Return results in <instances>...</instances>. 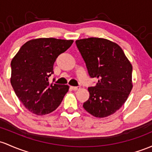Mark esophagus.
<instances>
[{
    "label": "esophagus",
    "mask_w": 152,
    "mask_h": 152,
    "mask_svg": "<svg viewBox=\"0 0 152 152\" xmlns=\"http://www.w3.org/2000/svg\"><path fill=\"white\" fill-rule=\"evenodd\" d=\"M71 89L72 90H74V91H76V90L79 89L80 87L79 86H71Z\"/></svg>",
    "instance_id": "34e87169"
}]
</instances>
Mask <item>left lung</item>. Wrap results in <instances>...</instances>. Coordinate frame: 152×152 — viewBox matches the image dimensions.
Returning a JSON list of instances; mask_svg holds the SVG:
<instances>
[{"label":"left lung","instance_id":"1","mask_svg":"<svg viewBox=\"0 0 152 152\" xmlns=\"http://www.w3.org/2000/svg\"><path fill=\"white\" fill-rule=\"evenodd\" d=\"M76 46L91 78L97 79L88 88L89 98L83 107L96 118L113 115L127 100L132 89V65L116 43L106 39H78Z\"/></svg>","mask_w":152,"mask_h":152}]
</instances>
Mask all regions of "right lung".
I'll list each match as a JSON object with an SVG mask.
<instances>
[{
	"label": "right lung",
	"mask_w": 152,
	"mask_h": 152,
	"mask_svg": "<svg viewBox=\"0 0 152 152\" xmlns=\"http://www.w3.org/2000/svg\"><path fill=\"white\" fill-rule=\"evenodd\" d=\"M73 40L39 38L26 42L11 63V84L28 110L44 115L56 110L68 92V85L50 84L53 65Z\"/></svg>",
	"instance_id": "right-lung-1"
}]
</instances>
